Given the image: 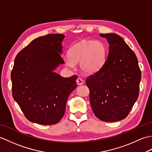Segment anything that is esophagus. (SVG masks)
Masks as SVG:
<instances>
[{
    "label": "esophagus",
    "instance_id": "34e87169",
    "mask_svg": "<svg viewBox=\"0 0 152 152\" xmlns=\"http://www.w3.org/2000/svg\"><path fill=\"white\" fill-rule=\"evenodd\" d=\"M76 82H77V84L79 85V86H81V85L83 84V82H83V80L82 78H78V79L76 80Z\"/></svg>",
    "mask_w": 152,
    "mask_h": 152
}]
</instances>
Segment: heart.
Returning a JSON list of instances; mask_svg holds the SVG:
<instances>
[{
  "mask_svg": "<svg viewBox=\"0 0 152 152\" xmlns=\"http://www.w3.org/2000/svg\"><path fill=\"white\" fill-rule=\"evenodd\" d=\"M106 59V48L98 40L82 41L70 48L69 56L64 58L66 66L74 69L75 63H79L83 73L91 74L103 66Z\"/></svg>",
  "mask_w": 152,
  "mask_h": 152,
  "instance_id": "obj_1",
  "label": "heart"
}]
</instances>
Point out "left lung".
<instances>
[{"mask_svg": "<svg viewBox=\"0 0 152 152\" xmlns=\"http://www.w3.org/2000/svg\"><path fill=\"white\" fill-rule=\"evenodd\" d=\"M109 44L103 66L86 80L95 115L107 122L125 119L138 97L141 72L136 55L115 33L100 34Z\"/></svg>", "mask_w": 152, "mask_h": 152, "instance_id": "1", "label": "left lung"}]
</instances>
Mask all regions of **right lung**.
I'll list each match as a JSON object with an SVG mask.
<instances>
[{
  "mask_svg": "<svg viewBox=\"0 0 152 152\" xmlns=\"http://www.w3.org/2000/svg\"><path fill=\"white\" fill-rule=\"evenodd\" d=\"M63 34L38 37L16 56L11 73L12 95L25 117L41 125L59 122L69 96L77 87V76L64 78L55 72L64 63Z\"/></svg>",
  "mask_w": 152,
  "mask_h": 152,
  "instance_id": "obj_1",
  "label": "right lung"
}]
</instances>
